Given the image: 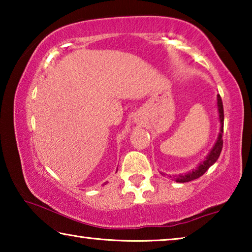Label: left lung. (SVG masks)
<instances>
[{"mask_svg": "<svg viewBox=\"0 0 252 252\" xmlns=\"http://www.w3.org/2000/svg\"><path fill=\"white\" fill-rule=\"evenodd\" d=\"M217 108H218V114H219L220 132L218 134V138H217V141L215 143V146L212 147L210 152L208 153V156L204 158V160L200 162L197 167L191 170V171L187 172V173L179 174V176H170V178H172V180H174L176 182H180V183L192 181V180H194V179H198V178L201 177L202 174L206 172L207 170L210 168L213 163H216L217 160H218V158H219L220 153H221V150H222V144H223L222 134H223V120H224L222 100H221V97H220L219 94L217 95Z\"/></svg>", "mask_w": 252, "mask_h": 252, "instance_id": "8db88e82", "label": "left lung"}]
</instances>
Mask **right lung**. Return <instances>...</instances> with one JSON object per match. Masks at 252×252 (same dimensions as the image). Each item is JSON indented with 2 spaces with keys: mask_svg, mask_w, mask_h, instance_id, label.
Listing matches in <instances>:
<instances>
[{
  "mask_svg": "<svg viewBox=\"0 0 252 252\" xmlns=\"http://www.w3.org/2000/svg\"><path fill=\"white\" fill-rule=\"evenodd\" d=\"M117 171H118V170H117Z\"/></svg>",
  "mask_w": 252,
  "mask_h": 252,
  "instance_id": "right-lung-1",
  "label": "right lung"
}]
</instances>
